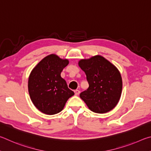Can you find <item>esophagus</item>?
<instances>
[{"mask_svg": "<svg viewBox=\"0 0 151 151\" xmlns=\"http://www.w3.org/2000/svg\"><path fill=\"white\" fill-rule=\"evenodd\" d=\"M74 93H75L76 96H78V95L80 93V91L78 90V89H76V90L74 91Z\"/></svg>", "mask_w": 151, "mask_h": 151, "instance_id": "esophagus-1", "label": "esophagus"}]
</instances>
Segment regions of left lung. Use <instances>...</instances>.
Masks as SVG:
<instances>
[{"mask_svg": "<svg viewBox=\"0 0 151 151\" xmlns=\"http://www.w3.org/2000/svg\"><path fill=\"white\" fill-rule=\"evenodd\" d=\"M79 66L86 73L89 88L80 97L89 109L97 113L110 111L119 101L122 78L118 69L101 55L80 60Z\"/></svg>", "mask_w": 151, "mask_h": 151, "instance_id": "8db88e82", "label": "left lung"}]
</instances>
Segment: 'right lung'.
Listing matches in <instances>:
<instances>
[{"label":"right lung","instance_id":"right-lung-1","mask_svg":"<svg viewBox=\"0 0 151 151\" xmlns=\"http://www.w3.org/2000/svg\"><path fill=\"white\" fill-rule=\"evenodd\" d=\"M68 63L67 59L50 54L31 71L28 84L29 95L34 106L44 114L60 113L68 99L74 95L61 77V72Z\"/></svg>","mask_w":151,"mask_h":151}]
</instances>
